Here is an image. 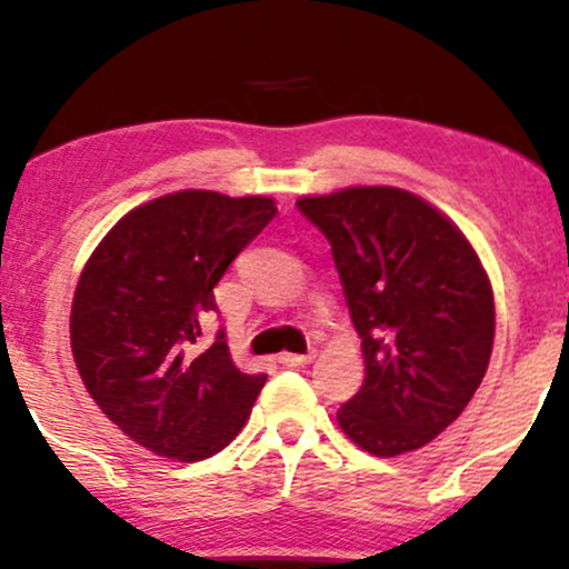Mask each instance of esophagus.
I'll use <instances>...</instances> for the list:
<instances>
[{"label":"esophagus","instance_id":"obj_1","mask_svg":"<svg viewBox=\"0 0 569 569\" xmlns=\"http://www.w3.org/2000/svg\"><path fill=\"white\" fill-rule=\"evenodd\" d=\"M313 351L310 353H280L278 359H280V365H286V367H302V365H308V361H313Z\"/></svg>","mask_w":569,"mask_h":569}]
</instances>
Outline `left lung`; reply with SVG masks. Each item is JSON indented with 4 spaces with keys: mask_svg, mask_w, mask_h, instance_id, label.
<instances>
[{
    "mask_svg": "<svg viewBox=\"0 0 569 569\" xmlns=\"http://www.w3.org/2000/svg\"><path fill=\"white\" fill-rule=\"evenodd\" d=\"M297 208L332 246L365 351L340 429L376 457L427 446L461 416L491 359L495 297L478 253L440 210L391 186Z\"/></svg>",
    "mask_w": 569,
    "mask_h": 569,
    "instance_id": "left-lung-1",
    "label": "left lung"
}]
</instances>
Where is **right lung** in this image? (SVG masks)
Masks as SVG:
<instances>
[{"mask_svg":"<svg viewBox=\"0 0 569 569\" xmlns=\"http://www.w3.org/2000/svg\"><path fill=\"white\" fill-rule=\"evenodd\" d=\"M278 208L267 197L178 191L140 204L80 272L70 340L102 413L148 451L199 461L246 427L267 376L229 356L223 329L202 351L216 283Z\"/></svg>","mask_w":569,"mask_h":569,"instance_id":"add662e5","label":"right lung"}]
</instances>
